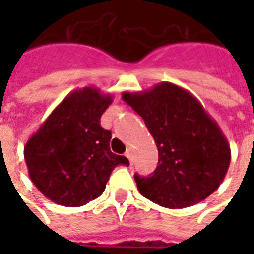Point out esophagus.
I'll use <instances>...</instances> for the list:
<instances>
[{
    "label": "esophagus",
    "instance_id": "esophagus-1",
    "mask_svg": "<svg viewBox=\"0 0 254 254\" xmlns=\"http://www.w3.org/2000/svg\"><path fill=\"white\" fill-rule=\"evenodd\" d=\"M125 156H127L130 162H133V156H134V151H133V148H127V152H125Z\"/></svg>",
    "mask_w": 254,
    "mask_h": 254
}]
</instances>
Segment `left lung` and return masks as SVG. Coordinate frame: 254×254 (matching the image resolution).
<instances>
[{
  "instance_id": "obj_1",
  "label": "left lung",
  "mask_w": 254,
  "mask_h": 254,
  "mask_svg": "<svg viewBox=\"0 0 254 254\" xmlns=\"http://www.w3.org/2000/svg\"><path fill=\"white\" fill-rule=\"evenodd\" d=\"M122 99L143 118L159 152L152 176H134L144 197L176 209L194 205L218 189L229 170L230 144L194 95L165 81L124 92Z\"/></svg>"
}]
</instances>
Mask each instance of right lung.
<instances>
[{
	"label": "right lung",
	"mask_w": 254,
	"mask_h": 254,
	"mask_svg": "<svg viewBox=\"0 0 254 254\" xmlns=\"http://www.w3.org/2000/svg\"><path fill=\"white\" fill-rule=\"evenodd\" d=\"M113 96L98 88L76 89L52 111L24 145L32 184L49 200L81 207L105 191L111 171L129 165L110 151V130L100 117Z\"/></svg>",
	"instance_id": "right-lung-1"
}]
</instances>
